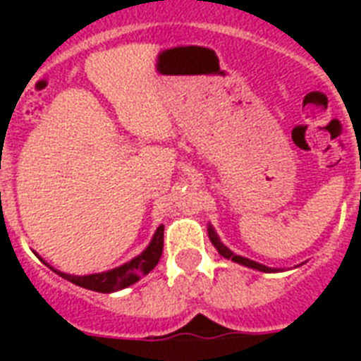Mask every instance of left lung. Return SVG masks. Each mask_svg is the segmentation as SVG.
Wrapping results in <instances>:
<instances>
[{"instance_id": "obj_1", "label": "left lung", "mask_w": 361, "mask_h": 361, "mask_svg": "<svg viewBox=\"0 0 361 361\" xmlns=\"http://www.w3.org/2000/svg\"><path fill=\"white\" fill-rule=\"evenodd\" d=\"M208 236H209V241H212V245L217 249V252H219L221 257L228 258V260H232V262L241 264V266H245V268L257 269V271H264V274H277V271H283V268H269V266H264V264L260 262H255V260H251V258L241 257V255L232 252L231 249H228V247L219 240L217 232H215V228L212 225H208Z\"/></svg>"}]
</instances>
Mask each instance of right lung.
Listing matches in <instances>:
<instances>
[{"instance_id":"obj_1","label":"right lung","mask_w":361,"mask_h":361,"mask_svg":"<svg viewBox=\"0 0 361 361\" xmlns=\"http://www.w3.org/2000/svg\"><path fill=\"white\" fill-rule=\"evenodd\" d=\"M163 234L164 226H157V231L153 234L149 245L140 255H136L135 258H130L129 262L121 264L118 268L109 269V271L90 275H71L58 271V269L54 268L52 269L58 275H61L63 279L71 281V283H75V285L82 286V288H87V290L103 292V294L123 290L127 286L135 285L136 281H140V277L147 275L157 266L159 258L163 255Z\"/></svg>"}]
</instances>
